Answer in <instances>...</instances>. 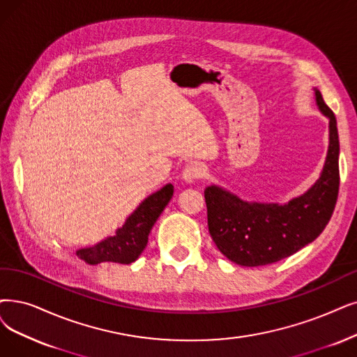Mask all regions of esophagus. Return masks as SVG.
<instances>
[{"mask_svg": "<svg viewBox=\"0 0 357 357\" xmlns=\"http://www.w3.org/2000/svg\"><path fill=\"white\" fill-rule=\"evenodd\" d=\"M205 176V167L199 162H192L186 165V168L183 169V180L188 183H193L196 180H201Z\"/></svg>", "mask_w": 357, "mask_h": 357, "instance_id": "1", "label": "esophagus"}]
</instances>
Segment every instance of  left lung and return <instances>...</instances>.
<instances>
[{
    "mask_svg": "<svg viewBox=\"0 0 357 357\" xmlns=\"http://www.w3.org/2000/svg\"><path fill=\"white\" fill-rule=\"evenodd\" d=\"M315 96L330 119V146L319 180L305 195L277 205L245 202L217 186L205 189L211 237L237 265L261 266L287 258L315 240L331 220L340 188L337 120L319 91Z\"/></svg>",
    "mask_w": 357,
    "mask_h": 357,
    "instance_id": "8db88e82",
    "label": "left lung"
}]
</instances>
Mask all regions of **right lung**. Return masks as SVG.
<instances>
[{
  "label": "right lung",
  "instance_id": "obj_1",
  "mask_svg": "<svg viewBox=\"0 0 357 357\" xmlns=\"http://www.w3.org/2000/svg\"><path fill=\"white\" fill-rule=\"evenodd\" d=\"M173 192V184H165L161 190L155 192L139 205L124 225L119 228L116 236L108 237L92 248L80 249L76 255L91 265L101 262L129 265L135 262L146 248L152 227L169 202Z\"/></svg>",
  "mask_w": 357,
  "mask_h": 357
}]
</instances>
